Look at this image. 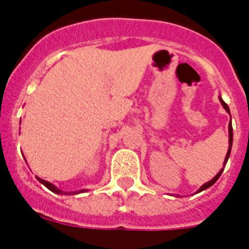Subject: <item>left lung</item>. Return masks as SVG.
<instances>
[{
    "mask_svg": "<svg viewBox=\"0 0 249 249\" xmlns=\"http://www.w3.org/2000/svg\"><path fill=\"white\" fill-rule=\"evenodd\" d=\"M220 101H221V103H222V106H224V108L226 109V111H228L229 113H230V109H229L228 105H226V103H225V102L222 101L221 98H220ZM231 144H232V126H231V121H230V124H229V150H228V154H226V158H225L224 165H225V164H226V163H228L229 156H230V151H231ZM222 170H224V169H221L220 172L217 173V176H214V178H212L211 181L207 182V183H204V185L201 186V187H200V189H199V191H197V193H200V191H203V190H205V189H208V187H211V186H212L213 183H214V182H216L217 179L220 178L221 173H222Z\"/></svg>",
    "mask_w": 249,
    "mask_h": 249,
    "instance_id": "obj_1",
    "label": "left lung"
}]
</instances>
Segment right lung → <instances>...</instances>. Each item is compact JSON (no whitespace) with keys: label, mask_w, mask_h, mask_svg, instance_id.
<instances>
[{"label":"right lung","mask_w":249,"mask_h":249,"mask_svg":"<svg viewBox=\"0 0 249 249\" xmlns=\"http://www.w3.org/2000/svg\"><path fill=\"white\" fill-rule=\"evenodd\" d=\"M37 179H38V181H40L41 183H42V185L46 186V187H48L49 190H52L53 193H55V194H70V193H63V191H60L59 189H56L55 186L52 185V183H50V182L44 181V179H41V178H38V177H37ZM83 191H85V190H80L79 193H83ZM72 194H77V191H73V193H71V195H72Z\"/></svg>","instance_id":"obj_1"}]
</instances>
